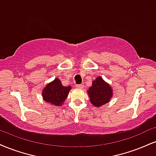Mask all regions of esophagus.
Here are the masks:
<instances>
[{"label": "esophagus", "mask_w": 156, "mask_h": 156, "mask_svg": "<svg viewBox=\"0 0 156 156\" xmlns=\"http://www.w3.org/2000/svg\"><path fill=\"white\" fill-rule=\"evenodd\" d=\"M76 87L78 88V89H83V85H82V84H77Z\"/></svg>", "instance_id": "obj_1"}]
</instances>
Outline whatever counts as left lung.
Here are the masks:
<instances>
[{"mask_svg": "<svg viewBox=\"0 0 156 156\" xmlns=\"http://www.w3.org/2000/svg\"><path fill=\"white\" fill-rule=\"evenodd\" d=\"M90 102L95 107H101L110 102L112 97V89L100 76L97 77L92 86L87 91Z\"/></svg>", "mask_w": 156, "mask_h": 156, "instance_id": "8db88e82", "label": "left lung"}]
</instances>
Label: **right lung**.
<instances>
[{"mask_svg": "<svg viewBox=\"0 0 156 156\" xmlns=\"http://www.w3.org/2000/svg\"><path fill=\"white\" fill-rule=\"evenodd\" d=\"M71 86H64L59 78H55L53 81L48 83L43 89L42 96L46 102L59 107L68 96Z\"/></svg>", "mask_w": 156, "mask_h": 156, "instance_id": "obj_1", "label": "right lung"}]
</instances>
